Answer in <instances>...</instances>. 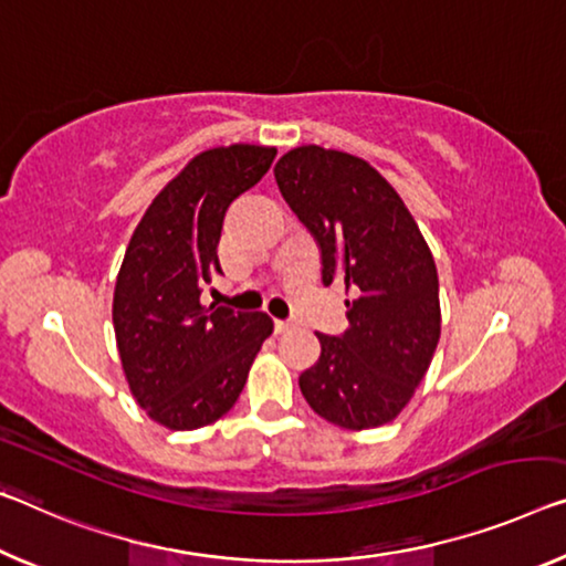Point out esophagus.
I'll list each match as a JSON object with an SVG mask.
<instances>
[{
    "instance_id": "1",
    "label": "esophagus",
    "mask_w": 566,
    "mask_h": 566,
    "mask_svg": "<svg viewBox=\"0 0 566 566\" xmlns=\"http://www.w3.org/2000/svg\"><path fill=\"white\" fill-rule=\"evenodd\" d=\"M273 328H275V334H285V332H291V324L289 321H275Z\"/></svg>"
}]
</instances>
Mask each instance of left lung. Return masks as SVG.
Instances as JSON below:
<instances>
[{
	"label": "left lung",
	"instance_id": "left-lung-1",
	"mask_svg": "<svg viewBox=\"0 0 566 566\" xmlns=\"http://www.w3.org/2000/svg\"><path fill=\"white\" fill-rule=\"evenodd\" d=\"M277 189L321 248L324 285L344 283L349 328L316 334L298 377L311 410L369 430L405 410L440 338L438 268L415 217L381 174L346 151L298 146L275 164Z\"/></svg>",
	"mask_w": 566,
	"mask_h": 566
}]
</instances>
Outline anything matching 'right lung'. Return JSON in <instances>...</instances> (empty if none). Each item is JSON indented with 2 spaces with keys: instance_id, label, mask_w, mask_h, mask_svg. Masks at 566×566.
Masks as SVG:
<instances>
[{
  "instance_id": "add662e5",
  "label": "right lung",
  "mask_w": 566,
  "mask_h": 566,
  "mask_svg": "<svg viewBox=\"0 0 566 566\" xmlns=\"http://www.w3.org/2000/svg\"><path fill=\"white\" fill-rule=\"evenodd\" d=\"M273 146L232 144L197 154L132 234L113 291L118 356L138 407L169 430H197L232 410L260 346L268 313L199 303L220 271L217 245L228 207L255 187Z\"/></svg>"
}]
</instances>
